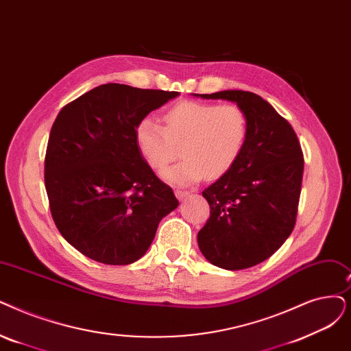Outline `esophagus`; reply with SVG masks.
<instances>
[{
    "label": "esophagus",
    "mask_w": 351,
    "mask_h": 351,
    "mask_svg": "<svg viewBox=\"0 0 351 351\" xmlns=\"http://www.w3.org/2000/svg\"><path fill=\"white\" fill-rule=\"evenodd\" d=\"M175 195H176V197L178 199H180V201H184L185 197H188L191 193L188 192V191H182V189H176L175 191Z\"/></svg>",
    "instance_id": "esophagus-1"
}]
</instances>
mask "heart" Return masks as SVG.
<instances>
[{
    "mask_svg": "<svg viewBox=\"0 0 351 351\" xmlns=\"http://www.w3.org/2000/svg\"><path fill=\"white\" fill-rule=\"evenodd\" d=\"M248 134V119L237 104L182 101L165 114V126L152 117L134 129L139 154L154 171H160L178 155L185 159L167 167L162 178L175 186H189L219 178L238 160Z\"/></svg>",
    "mask_w": 351,
    "mask_h": 351,
    "instance_id": "obj_1",
    "label": "heart"
}]
</instances>
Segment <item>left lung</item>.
Listing matches in <instances>:
<instances>
[{"mask_svg": "<svg viewBox=\"0 0 351 351\" xmlns=\"http://www.w3.org/2000/svg\"><path fill=\"white\" fill-rule=\"evenodd\" d=\"M193 96L232 101L248 119L247 141L238 160L202 192L210 217L197 232V245L210 264L245 269L265 261L294 230L302 150L291 125L251 91Z\"/></svg>", "mask_w": 351, "mask_h": 351, "instance_id": "8db88e82", "label": "left lung"}]
</instances>
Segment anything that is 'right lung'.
<instances>
[{"instance_id":"obj_1","label":"right lung","mask_w":351,"mask_h":351,"mask_svg":"<svg viewBox=\"0 0 351 351\" xmlns=\"http://www.w3.org/2000/svg\"><path fill=\"white\" fill-rule=\"evenodd\" d=\"M178 96L109 83L60 110L45 152V191L60 234L91 260L138 261L162 218L178 208L134 141L136 125Z\"/></svg>"}]
</instances>
